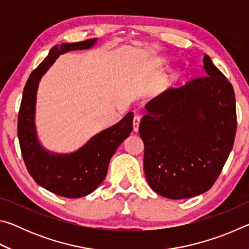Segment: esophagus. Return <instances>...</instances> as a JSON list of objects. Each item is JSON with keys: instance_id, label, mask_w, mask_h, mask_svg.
<instances>
[{"instance_id": "1", "label": "esophagus", "mask_w": 249, "mask_h": 249, "mask_svg": "<svg viewBox=\"0 0 249 249\" xmlns=\"http://www.w3.org/2000/svg\"><path fill=\"white\" fill-rule=\"evenodd\" d=\"M140 123H141V116L140 115H135L133 119V129L134 132H137L138 127H140Z\"/></svg>"}]
</instances>
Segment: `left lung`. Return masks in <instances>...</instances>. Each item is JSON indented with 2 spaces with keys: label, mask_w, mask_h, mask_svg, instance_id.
I'll return each mask as SVG.
<instances>
[{
  "label": "left lung",
  "mask_w": 249,
  "mask_h": 249,
  "mask_svg": "<svg viewBox=\"0 0 249 249\" xmlns=\"http://www.w3.org/2000/svg\"><path fill=\"white\" fill-rule=\"evenodd\" d=\"M203 65L204 77L149 101L140 124L146 179L168 199H188L210 190L234 145V89L208 54Z\"/></svg>",
  "instance_id": "1"
}]
</instances>
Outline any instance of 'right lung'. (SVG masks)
<instances>
[{"mask_svg": "<svg viewBox=\"0 0 249 249\" xmlns=\"http://www.w3.org/2000/svg\"><path fill=\"white\" fill-rule=\"evenodd\" d=\"M96 39L54 46L29 75L23 91L18 122V136L25 165L32 178L46 190L65 197L90 195L107 174L109 160L133 130V113L119 123L94 135L81 148L70 154H53L37 138L35 127L36 94L38 84L56 59L71 50L89 49Z\"/></svg>", "mask_w": 249, "mask_h": 249, "instance_id": "right-lung-1", "label": "right lung"}]
</instances>
